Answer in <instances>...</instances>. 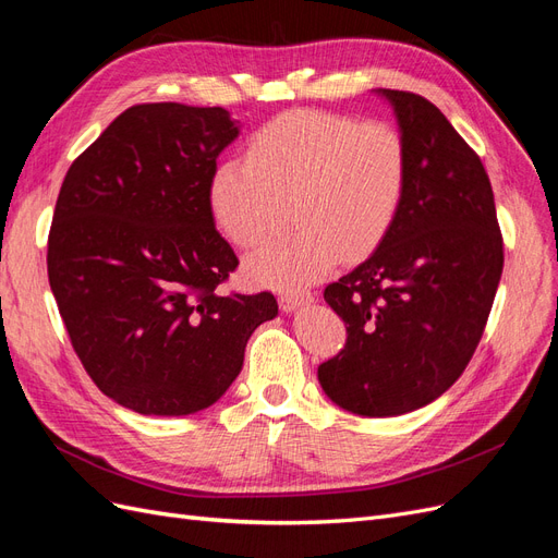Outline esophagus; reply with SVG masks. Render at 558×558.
<instances>
[{
	"instance_id": "34e87169",
	"label": "esophagus",
	"mask_w": 558,
	"mask_h": 558,
	"mask_svg": "<svg viewBox=\"0 0 558 558\" xmlns=\"http://www.w3.org/2000/svg\"><path fill=\"white\" fill-rule=\"evenodd\" d=\"M312 300H314V295H312L310 291H300V293H283V295L279 298V307H281V312H283V314H293V312H298L300 307L310 305Z\"/></svg>"
}]
</instances>
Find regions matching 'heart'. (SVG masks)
<instances>
[{"label": "heart", "instance_id": "b5f03b06", "mask_svg": "<svg viewBox=\"0 0 558 558\" xmlns=\"http://www.w3.org/2000/svg\"><path fill=\"white\" fill-rule=\"evenodd\" d=\"M410 150L388 123L295 109L253 134L246 160H223L209 179V209L226 238L258 246L286 223V205L300 226L289 240L246 260V277L272 289L307 286L344 256L373 253L404 205Z\"/></svg>", "mask_w": 558, "mask_h": 558}]
</instances>
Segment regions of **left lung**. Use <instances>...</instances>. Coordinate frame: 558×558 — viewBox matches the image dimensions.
I'll use <instances>...</instances> for the list:
<instances>
[{
	"label": "left lung",
	"mask_w": 558,
	"mask_h": 558,
	"mask_svg": "<svg viewBox=\"0 0 558 558\" xmlns=\"http://www.w3.org/2000/svg\"><path fill=\"white\" fill-rule=\"evenodd\" d=\"M410 150V183L391 232L324 298L347 344L318 365L326 396L351 414L398 416L463 375L502 275L492 181L445 113L404 90H375Z\"/></svg>",
	"instance_id": "obj_1"
}]
</instances>
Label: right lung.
<instances>
[{"mask_svg":"<svg viewBox=\"0 0 558 558\" xmlns=\"http://www.w3.org/2000/svg\"><path fill=\"white\" fill-rule=\"evenodd\" d=\"M238 137L221 107H130L62 181L50 291L90 379L132 412L207 410L279 314L272 293L218 289L238 256L214 226L209 179Z\"/></svg>","mask_w":558,"mask_h":558,"instance_id":"add662e5","label":"right lung"}]
</instances>
